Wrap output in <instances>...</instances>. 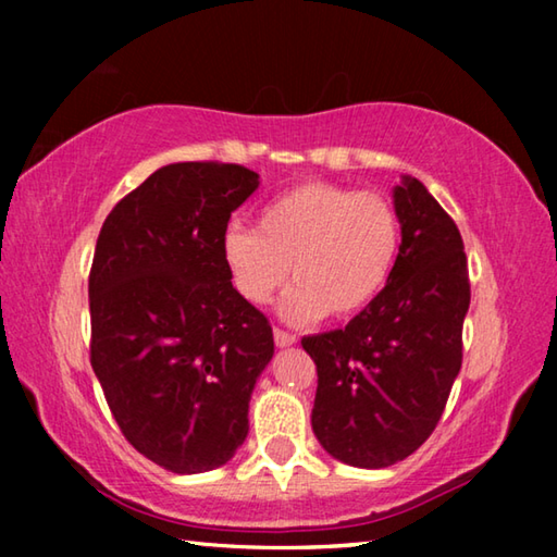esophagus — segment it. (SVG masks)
I'll use <instances>...</instances> for the list:
<instances>
[{"instance_id":"obj_1","label":"esophagus","mask_w":557,"mask_h":557,"mask_svg":"<svg viewBox=\"0 0 557 557\" xmlns=\"http://www.w3.org/2000/svg\"><path fill=\"white\" fill-rule=\"evenodd\" d=\"M272 336H275V344H277L280 348H287V346H292V344L297 342V336H295V334L282 332V329H275V332H272Z\"/></svg>"}]
</instances>
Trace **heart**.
Segmentation results:
<instances>
[{
  "label": "heart",
  "instance_id": "1",
  "mask_svg": "<svg viewBox=\"0 0 557 557\" xmlns=\"http://www.w3.org/2000/svg\"><path fill=\"white\" fill-rule=\"evenodd\" d=\"M398 248V215L383 196L324 182L275 196L256 231L231 225L221 240L233 287L250 305H268L292 272L280 312L297 324L361 314L388 285Z\"/></svg>",
  "mask_w": 557,
  "mask_h": 557
}]
</instances>
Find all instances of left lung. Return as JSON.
<instances>
[{"instance_id": "obj_1", "label": "left lung", "mask_w": 557, "mask_h": 557, "mask_svg": "<svg viewBox=\"0 0 557 557\" xmlns=\"http://www.w3.org/2000/svg\"><path fill=\"white\" fill-rule=\"evenodd\" d=\"M393 209L400 248L388 285L344 329L301 338L319 375V445L361 469L398 465L432 435L461 369L469 309L455 221L408 174L393 188Z\"/></svg>"}]
</instances>
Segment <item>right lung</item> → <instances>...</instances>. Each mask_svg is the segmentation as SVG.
Listing matches in <instances>:
<instances>
[{"instance_id":"1","label":"right lung","mask_w":557,"mask_h":557,"mask_svg":"<svg viewBox=\"0 0 557 557\" xmlns=\"http://www.w3.org/2000/svg\"><path fill=\"white\" fill-rule=\"evenodd\" d=\"M260 186L238 164H166L102 223L90 363L122 435L174 474L231 461L275 342L223 265L231 213Z\"/></svg>"}]
</instances>
